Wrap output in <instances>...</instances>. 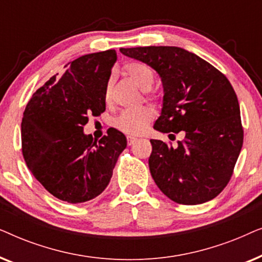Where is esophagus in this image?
I'll return each mask as SVG.
<instances>
[{
	"mask_svg": "<svg viewBox=\"0 0 262 262\" xmlns=\"http://www.w3.org/2000/svg\"><path fill=\"white\" fill-rule=\"evenodd\" d=\"M136 141H137V138H136V137H132V136H127V144L128 145H132Z\"/></svg>",
	"mask_w": 262,
	"mask_h": 262,
	"instance_id": "34e87169",
	"label": "esophagus"
}]
</instances>
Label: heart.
Masks as SVG:
<instances>
[{"label":"heart","instance_id":"obj_1","mask_svg":"<svg viewBox=\"0 0 262 262\" xmlns=\"http://www.w3.org/2000/svg\"><path fill=\"white\" fill-rule=\"evenodd\" d=\"M123 71L126 76L134 81L149 100H156V95L149 91L152 87L155 76L152 70L145 64L139 62H128L124 64ZM111 83L108 82L105 89V98L108 99ZM154 118L152 110L148 106H142L138 108L124 110L114 120V125L118 130L127 135H141L146 130L150 121Z\"/></svg>","mask_w":262,"mask_h":262}]
</instances>
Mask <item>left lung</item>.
I'll return each instance as SVG.
<instances>
[{
	"label": "left lung",
	"mask_w": 262,
	"mask_h": 262,
	"mask_svg": "<svg viewBox=\"0 0 262 262\" xmlns=\"http://www.w3.org/2000/svg\"><path fill=\"white\" fill-rule=\"evenodd\" d=\"M120 52L160 75L163 106L154 128L185 135L177 148L150 139L149 168L157 187L182 205L216 198L230 181L243 144L239 105L231 83L206 60L177 46Z\"/></svg>",
	"instance_id": "obj_1"
}]
</instances>
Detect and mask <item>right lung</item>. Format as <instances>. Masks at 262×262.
<instances>
[{
    "mask_svg": "<svg viewBox=\"0 0 262 262\" xmlns=\"http://www.w3.org/2000/svg\"><path fill=\"white\" fill-rule=\"evenodd\" d=\"M116 60L114 50L73 60L63 76L50 78L25 108V162L46 191L63 202L84 203L101 194L126 148V137L113 127L100 141L83 134L88 118L106 110L105 89Z\"/></svg>",
    "mask_w": 262,
    "mask_h": 262,
    "instance_id": "1",
    "label": "right lung"
}]
</instances>
